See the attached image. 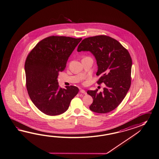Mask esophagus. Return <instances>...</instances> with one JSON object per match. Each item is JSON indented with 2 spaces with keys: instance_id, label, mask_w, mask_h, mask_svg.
<instances>
[{
  "instance_id": "esophagus-1",
  "label": "esophagus",
  "mask_w": 159,
  "mask_h": 159,
  "mask_svg": "<svg viewBox=\"0 0 159 159\" xmlns=\"http://www.w3.org/2000/svg\"><path fill=\"white\" fill-rule=\"evenodd\" d=\"M80 93H83V94H86V91H85V90H84V89H80Z\"/></svg>"
}]
</instances>
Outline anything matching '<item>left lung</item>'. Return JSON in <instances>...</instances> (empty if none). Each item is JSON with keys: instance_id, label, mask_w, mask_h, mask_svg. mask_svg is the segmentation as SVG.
Here are the masks:
<instances>
[{"instance_id": "left-lung-1", "label": "left lung", "mask_w": 159, "mask_h": 159, "mask_svg": "<svg viewBox=\"0 0 159 159\" xmlns=\"http://www.w3.org/2000/svg\"><path fill=\"white\" fill-rule=\"evenodd\" d=\"M90 52L98 66V84L104 83L103 92L88 90L93 97L89 109L97 113L113 111L125 97L131 84L132 61L129 52L119 42L107 35L89 37L82 41L77 52Z\"/></svg>"}]
</instances>
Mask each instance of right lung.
Returning <instances> with one entry per match:
<instances>
[{"mask_svg": "<svg viewBox=\"0 0 159 159\" xmlns=\"http://www.w3.org/2000/svg\"><path fill=\"white\" fill-rule=\"evenodd\" d=\"M82 38L51 36L40 41L26 58V86L30 99L42 112L62 114L79 92L74 86L59 88V72L65 70L69 57Z\"/></svg>", "mask_w": 159, "mask_h": 159, "instance_id": "add662e5", "label": "right lung"}]
</instances>
